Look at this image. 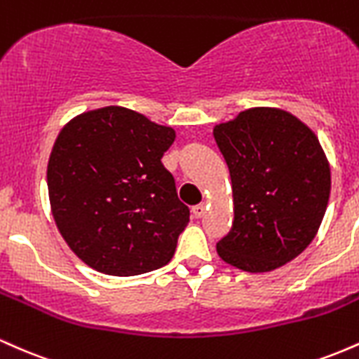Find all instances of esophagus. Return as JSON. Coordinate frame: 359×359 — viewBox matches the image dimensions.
<instances>
[{
	"mask_svg": "<svg viewBox=\"0 0 359 359\" xmlns=\"http://www.w3.org/2000/svg\"><path fill=\"white\" fill-rule=\"evenodd\" d=\"M205 209H208V204H205V203H201V204L194 205V208H192V216H194V217H197V219H199V217H203V216H204Z\"/></svg>",
	"mask_w": 359,
	"mask_h": 359,
	"instance_id": "obj_1",
	"label": "esophagus"
}]
</instances>
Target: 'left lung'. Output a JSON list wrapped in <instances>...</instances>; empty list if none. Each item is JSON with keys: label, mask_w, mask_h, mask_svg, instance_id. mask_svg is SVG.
<instances>
[{"label": "left lung", "mask_w": 359, "mask_h": 359, "mask_svg": "<svg viewBox=\"0 0 359 359\" xmlns=\"http://www.w3.org/2000/svg\"><path fill=\"white\" fill-rule=\"evenodd\" d=\"M233 187L234 221L216 245L228 265L265 273L316 238L331 194V167L306 123L280 108H250L214 126Z\"/></svg>", "instance_id": "1"}]
</instances>
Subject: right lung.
I'll return each mask as SVG.
<instances>
[{
	"label": "right lung",
	"instance_id": "right-lung-1",
	"mask_svg": "<svg viewBox=\"0 0 359 359\" xmlns=\"http://www.w3.org/2000/svg\"><path fill=\"white\" fill-rule=\"evenodd\" d=\"M175 130L145 114L106 106L60 130L47 167L53 221L90 269L133 277L167 265L189 208L162 156Z\"/></svg>",
	"mask_w": 359,
	"mask_h": 359
}]
</instances>
